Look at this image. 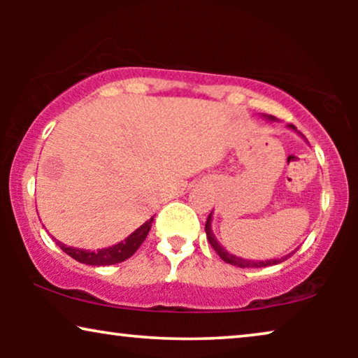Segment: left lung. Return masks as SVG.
<instances>
[{"instance_id": "obj_1", "label": "left lung", "mask_w": 358, "mask_h": 358, "mask_svg": "<svg viewBox=\"0 0 358 358\" xmlns=\"http://www.w3.org/2000/svg\"><path fill=\"white\" fill-rule=\"evenodd\" d=\"M292 129H295V127L292 125ZM212 213L208 215V218H207V223H205V233H207V239H208V243L212 244V248L215 249V251H217V254L220 257L223 259L224 262H228V264H231V266H236V267H267V266H273V264H280V262H283L285 261L287 257H290L292 254H288V256H285V257H282V259H272V261H248V259H241V257H236V256H233V254H229L228 251H224V249L220 246L218 244V241L217 239H215V236H213V233H212Z\"/></svg>"}]
</instances>
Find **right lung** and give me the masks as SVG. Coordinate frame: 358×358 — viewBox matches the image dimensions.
Returning <instances> with one entry per match:
<instances>
[{"label": "right lung", "instance_id": "obj_1", "mask_svg": "<svg viewBox=\"0 0 358 358\" xmlns=\"http://www.w3.org/2000/svg\"><path fill=\"white\" fill-rule=\"evenodd\" d=\"M151 223H153V218H150L148 222L141 224L138 229H135L125 241L115 244V246L112 248L99 249V251H85V249L66 246V244H63L60 241H57V244L68 254V256H71L75 261L81 264H87V266H112V264L124 262L125 259L134 256L136 249L141 246V243L145 241L146 236H148Z\"/></svg>", "mask_w": 358, "mask_h": 358}]
</instances>
